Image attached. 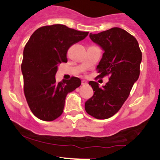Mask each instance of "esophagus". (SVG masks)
Returning <instances> with one entry per match:
<instances>
[{"label": "esophagus", "instance_id": "obj_1", "mask_svg": "<svg viewBox=\"0 0 160 160\" xmlns=\"http://www.w3.org/2000/svg\"><path fill=\"white\" fill-rule=\"evenodd\" d=\"M82 85H86V84H87V81H86V80H82Z\"/></svg>", "mask_w": 160, "mask_h": 160}]
</instances>
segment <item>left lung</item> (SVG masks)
Returning <instances> with one entry per match:
<instances>
[{"instance_id": "obj_1", "label": "left lung", "mask_w": 160, "mask_h": 160, "mask_svg": "<svg viewBox=\"0 0 160 160\" xmlns=\"http://www.w3.org/2000/svg\"><path fill=\"white\" fill-rule=\"evenodd\" d=\"M90 39L104 51L97 69L101 78L108 75L109 81L102 87L89 81L94 94L85 103V110L98 120L117 113L129 95L140 74L142 53L135 37L120 28H112Z\"/></svg>"}]
</instances>
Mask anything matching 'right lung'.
I'll list each match as a JSON object with an SVG mask.
<instances>
[{"instance_id":"add662e5","label":"right lung","mask_w":160,"mask_h":160,"mask_svg":"<svg viewBox=\"0 0 160 160\" xmlns=\"http://www.w3.org/2000/svg\"><path fill=\"white\" fill-rule=\"evenodd\" d=\"M88 34L56 24L39 28L29 38L21 65L24 92L33 114L40 120L52 121L60 117L67 95L81 84L75 77L57 82L55 76L58 65L67 62L69 47Z\"/></svg>"}]
</instances>
